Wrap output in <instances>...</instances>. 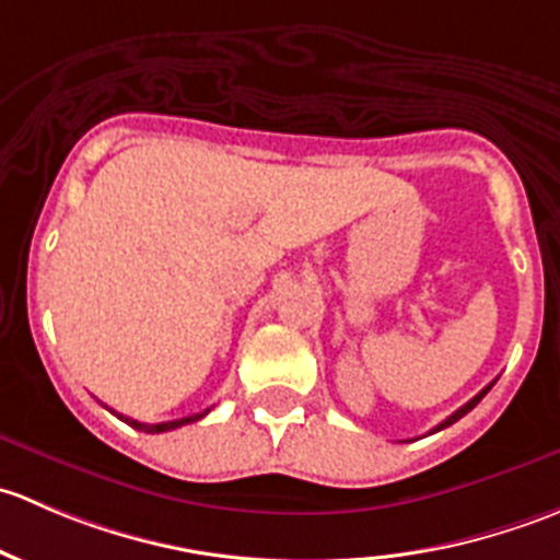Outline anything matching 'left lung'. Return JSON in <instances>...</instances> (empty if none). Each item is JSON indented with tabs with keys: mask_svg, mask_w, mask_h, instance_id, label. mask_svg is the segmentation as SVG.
<instances>
[{
	"mask_svg": "<svg viewBox=\"0 0 560 560\" xmlns=\"http://www.w3.org/2000/svg\"><path fill=\"white\" fill-rule=\"evenodd\" d=\"M490 387H493V385H488V387H485L482 389V393H477V395H474V398L471 400H468V404L466 406H460V409H457L455 411V415H450L447 417V420H444V422H439V425L436 428H433V433H436V431H442V428H450V425H453V422H457V420H460V417L463 415H468V411H471L474 409V406H477L479 404V400H482L485 398V395H488V389Z\"/></svg>",
	"mask_w": 560,
	"mask_h": 560,
	"instance_id": "8db88e82",
	"label": "left lung"
}]
</instances>
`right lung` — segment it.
Returning <instances> with one entry per match:
<instances>
[{
    "mask_svg": "<svg viewBox=\"0 0 560 560\" xmlns=\"http://www.w3.org/2000/svg\"><path fill=\"white\" fill-rule=\"evenodd\" d=\"M208 411H211V409H206V411H202V415L180 417V420H171V422H156V425H145V422L129 420V417H124V415H118V420L129 422V425H132V428H138V431H145V433H165V431H173V428H180V425H186V422H195V420H200V417H206ZM113 415H116V411H113Z\"/></svg>",
    "mask_w": 560,
    "mask_h": 560,
    "instance_id": "obj_1",
    "label": "right lung"
}]
</instances>
